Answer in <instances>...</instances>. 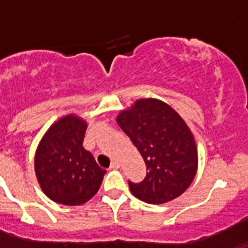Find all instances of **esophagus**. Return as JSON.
I'll return each instance as SVG.
<instances>
[{"mask_svg": "<svg viewBox=\"0 0 248 248\" xmlns=\"http://www.w3.org/2000/svg\"><path fill=\"white\" fill-rule=\"evenodd\" d=\"M119 166H120V164L118 160H114V161H111L110 169H119Z\"/></svg>", "mask_w": 248, "mask_h": 248, "instance_id": "esophagus-1", "label": "esophagus"}]
</instances>
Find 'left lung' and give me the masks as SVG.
<instances>
[{
    "label": "left lung",
    "mask_w": 248,
    "mask_h": 248,
    "mask_svg": "<svg viewBox=\"0 0 248 248\" xmlns=\"http://www.w3.org/2000/svg\"><path fill=\"white\" fill-rule=\"evenodd\" d=\"M117 123L148 170L141 183L129 181L131 194L153 205L184 194L195 179L199 159L194 135L177 111L163 100L145 98L119 111Z\"/></svg>",
    "instance_id": "8db88e82"
}]
</instances>
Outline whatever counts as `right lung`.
Masks as SVG:
<instances>
[{
	"label": "right lung",
	"mask_w": 248,
	"mask_h": 248,
	"mask_svg": "<svg viewBox=\"0 0 248 248\" xmlns=\"http://www.w3.org/2000/svg\"><path fill=\"white\" fill-rule=\"evenodd\" d=\"M87 122L77 114L48 128L34 155L37 181L47 198L67 206L83 205L97 194L105 171L83 148Z\"/></svg>",
	"instance_id": "1"
}]
</instances>
